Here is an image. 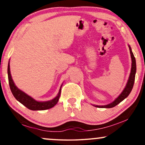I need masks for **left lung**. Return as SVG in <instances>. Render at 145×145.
<instances>
[{
	"instance_id": "obj_1",
	"label": "left lung",
	"mask_w": 145,
	"mask_h": 145,
	"mask_svg": "<svg viewBox=\"0 0 145 145\" xmlns=\"http://www.w3.org/2000/svg\"><path fill=\"white\" fill-rule=\"evenodd\" d=\"M128 46H129V52H130L131 54V67L129 78H128L127 84H126V86H125L124 89L123 90L121 93L118 96V97H116L112 103H110V104L104 105V106H97V105H93V106L97 108H113L114 107V106H116L117 104H119V103L121 102L123 100H124L131 93L133 86H134V81H135V75L136 73V63L135 57H134V54H133L132 51H131V48L130 47V46L128 45Z\"/></svg>"
}]
</instances>
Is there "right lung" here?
Returning <instances> with one entry per match:
<instances>
[{
    "label": "right lung",
    "instance_id": "1",
    "mask_svg": "<svg viewBox=\"0 0 145 145\" xmlns=\"http://www.w3.org/2000/svg\"><path fill=\"white\" fill-rule=\"evenodd\" d=\"M7 74L10 89H11L12 94L14 95V97L19 102H20L22 104H23L24 106H26V108L31 110H44L50 109L51 108L54 107L57 104L58 101H59L60 95H61V87H62L63 84L61 86L59 93H58L57 95L54 99H51L50 101H39L33 99L32 97H31L29 95L26 94V93H24L22 90L18 89L17 86H16V84H15L14 80L12 79V77H11V72H10L9 61V63H8Z\"/></svg>",
    "mask_w": 145,
    "mask_h": 145
}]
</instances>
